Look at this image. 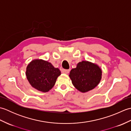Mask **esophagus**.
<instances>
[{"label": "esophagus", "instance_id": "34e87169", "mask_svg": "<svg viewBox=\"0 0 131 131\" xmlns=\"http://www.w3.org/2000/svg\"><path fill=\"white\" fill-rule=\"evenodd\" d=\"M61 72L62 73H65V74H68L70 72V70H66V69H62L61 70Z\"/></svg>", "mask_w": 131, "mask_h": 131}]
</instances>
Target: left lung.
<instances>
[{
	"instance_id": "1",
	"label": "left lung",
	"mask_w": 131,
	"mask_h": 131,
	"mask_svg": "<svg viewBox=\"0 0 131 131\" xmlns=\"http://www.w3.org/2000/svg\"><path fill=\"white\" fill-rule=\"evenodd\" d=\"M73 85L84 93L93 90L99 84L102 78V70L99 66L87 61L77 64L69 74Z\"/></svg>"
}]
</instances>
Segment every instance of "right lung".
I'll use <instances>...</instances> for the list:
<instances>
[{"mask_svg": "<svg viewBox=\"0 0 131 131\" xmlns=\"http://www.w3.org/2000/svg\"><path fill=\"white\" fill-rule=\"evenodd\" d=\"M61 75L58 68L43 60H34L27 65L26 75L32 87L43 92H47L55 84Z\"/></svg>", "mask_w": 131, "mask_h": 131, "instance_id": "right-lung-1", "label": "right lung"}]
</instances>
